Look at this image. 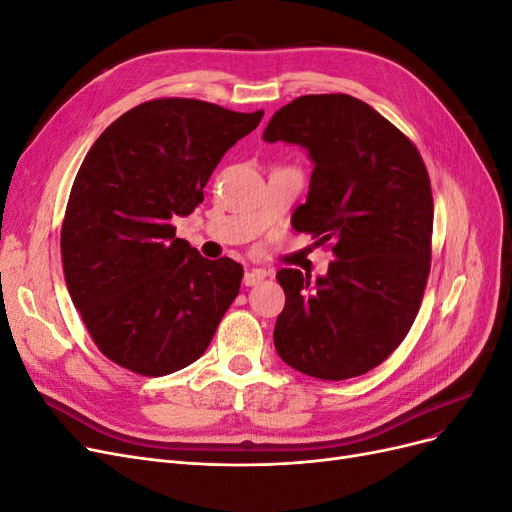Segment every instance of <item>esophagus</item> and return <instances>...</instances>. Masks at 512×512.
<instances>
[{
	"label": "esophagus",
	"instance_id": "esophagus-1",
	"mask_svg": "<svg viewBox=\"0 0 512 512\" xmlns=\"http://www.w3.org/2000/svg\"><path fill=\"white\" fill-rule=\"evenodd\" d=\"M267 275H269L267 269H250V271H245V275H243V284L245 286H256V284L265 280Z\"/></svg>",
	"mask_w": 512,
	"mask_h": 512
}]
</instances>
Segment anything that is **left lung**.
Returning <instances> with one entry per match:
<instances>
[{
    "label": "left lung",
    "instance_id": "obj_1",
    "mask_svg": "<svg viewBox=\"0 0 512 512\" xmlns=\"http://www.w3.org/2000/svg\"><path fill=\"white\" fill-rule=\"evenodd\" d=\"M262 138L307 151L314 173L292 226L337 258L314 282L277 271L286 305L275 350L312 378L363 376L404 342L423 301L433 230L425 162L389 119L346 94L292 100Z\"/></svg>",
    "mask_w": 512,
    "mask_h": 512
}]
</instances>
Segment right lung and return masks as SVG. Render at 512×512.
Segmentation results:
<instances>
[{"label":"right lung","instance_id":"add662e5","mask_svg":"<svg viewBox=\"0 0 512 512\" xmlns=\"http://www.w3.org/2000/svg\"><path fill=\"white\" fill-rule=\"evenodd\" d=\"M262 115L162 98L130 108L91 145L68 198L61 258L72 303L113 363L166 376L211 344L243 267L203 258L170 220L203 203L215 166Z\"/></svg>","mask_w":512,"mask_h":512}]
</instances>
